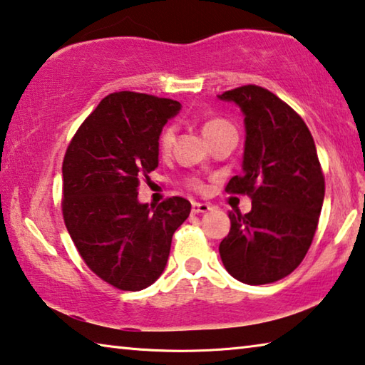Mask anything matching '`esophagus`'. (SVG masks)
I'll use <instances>...</instances> for the list:
<instances>
[{
  "label": "esophagus",
  "instance_id": "1",
  "mask_svg": "<svg viewBox=\"0 0 365 365\" xmlns=\"http://www.w3.org/2000/svg\"><path fill=\"white\" fill-rule=\"evenodd\" d=\"M211 210V206L207 203H193L192 205V212L193 214H201V212H207Z\"/></svg>",
  "mask_w": 365,
  "mask_h": 365
}]
</instances>
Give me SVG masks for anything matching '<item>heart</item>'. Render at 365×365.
Masks as SVG:
<instances>
[{
  "label": "heart",
  "mask_w": 365,
  "mask_h": 365,
  "mask_svg": "<svg viewBox=\"0 0 365 365\" xmlns=\"http://www.w3.org/2000/svg\"><path fill=\"white\" fill-rule=\"evenodd\" d=\"M229 123L227 121H224V120H221V118H212V120H210V121H206L205 123V126H203V133H205V136L206 135H210L211 131H216V130H219V128H222V126H227ZM173 138H175V128H173V126H165L164 130L160 131V135H159V151L162 153V154H167L170 151V148H172V143H173ZM190 187L192 188H195V190H203V183H201L200 180H192L190 182Z\"/></svg>",
  "instance_id": "b5f03b06"
}]
</instances>
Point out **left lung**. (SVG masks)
Segmentation results:
<instances>
[{"mask_svg":"<svg viewBox=\"0 0 365 365\" xmlns=\"http://www.w3.org/2000/svg\"><path fill=\"white\" fill-rule=\"evenodd\" d=\"M245 115L242 173L225 192L248 195L252 211H230V230L219 245L225 269L237 281L258 286L291 274L314 240L325 177L312 133L284 101L255 84L225 91Z\"/></svg>","mask_w":365,"mask_h":365,"instance_id":"left-lung-1","label":"left lung"}]
</instances>
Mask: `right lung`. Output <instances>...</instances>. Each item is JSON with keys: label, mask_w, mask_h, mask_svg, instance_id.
I'll return each instance as SVG.
<instances>
[{"label": "right lung", "mask_w": 365, "mask_h": 365, "mask_svg": "<svg viewBox=\"0 0 365 365\" xmlns=\"http://www.w3.org/2000/svg\"><path fill=\"white\" fill-rule=\"evenodd\" d=\"M180 102L120 91L103 97L63 159L61 211L81 258L107 284L141 291L162 274L188 200L141 205L138 187L159 164V135Z\"/></svg>", "instance_id": "right-lung-1"}]
</instances>
